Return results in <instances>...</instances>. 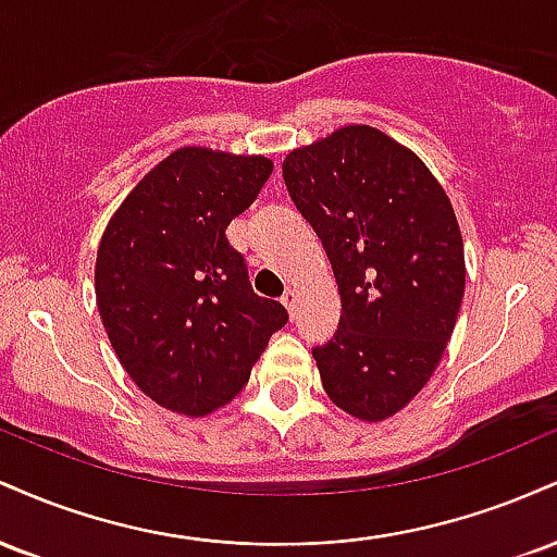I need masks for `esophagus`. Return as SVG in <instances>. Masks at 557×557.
Instances as JSON below:
<instances>
[{
	"label": "esophagus",
	"instance_id": "obj_1",
	"mask_svg": "<svg viewBox=\"0 0 557 557\" xmlns=\"http://www.w3.org/2000/svg\"><path fill=\"white\" fill-rule=\"evenodd\" d=\"M283 304H285V309L290 311V314H293V311H296V304H298V293L293 290V287H287V290L283 293Z\"/></svg>",
	"mask_w": 557,
	"mask_h": 557
}]
</instances>
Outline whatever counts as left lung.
Masks as SVG:
<instances>
[{
  "instance_id": "1",
  "label": "left lung",
  "mask_w": 557,
  "mask_h": 557,
  "mask_svg": "<svg viewBox=\"0 0 557 557\" xmlns=\"http://www.w3.org/2000/svg\"><path fill=\"white\" fill-rule=\"evenodd\" d=\"M283 177L341 290L335 337L311 350L324 393L361 421L393 417L430 382L461 311L450 198L411 149L369 125L293 149Z\"/></svg>"
}]
</instances>
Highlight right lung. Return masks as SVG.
Instances as JSON below:
<instances>
[{
    "mask_svg": "<svg viewBox=\"0 0 557 557\" xmlns=\"http://www.w3.org/2000/svg\"><path fill=\"white\" fill-rule=\"evenodd\" d=\"M272 175L267 157L185 146L127 194L96 253V304L131 380L159 406L207 417L246 387L283 304L248 283L225 230Z\"/></svg>",
    "mask_w": 557,
    "mask_h": 557,
    "instance_id": "right-lung-1",
    "label": "right lung"
}]
</instances>
